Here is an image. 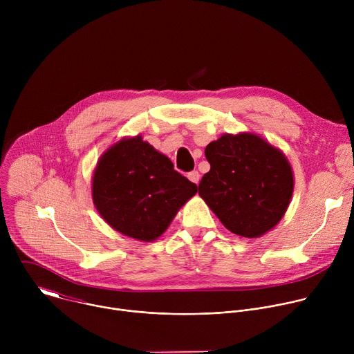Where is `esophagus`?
Segmentation results:
<instances>
[{"instance_id": "esophagus-1", "label": "esophagus", "mask_w": 354, "mask_h": 354, "mask_svg": "<svg viewBox=\"0 0 354 354\" xmlns=\"http://www.w3.org/2000/svg\"><path fill=\"white\" fill-rule=\"evenodd\" d=\"M187 178H189V180H192L193 183H198V180H200V174H198V171H192V172H189L187 174Z\"/></svg>"}]
</instances>
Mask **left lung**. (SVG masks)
<instances>
[{"label":"left lung","instance_id":"8db88e82","mask_svg":"<svg viewBox=\"0 0 354 354\" xmlns=\"http://www.w3.org/2000/svg\"><path fill=\"white\" fill-rule=\"evenodd\" d=\"M205 154L210 171L198 183V194L227 230L258 238L284 216L294 189L286 157L263 138L224 134Z\"/></svg>","mask_w":354,"mask_h":354}]
</instances>
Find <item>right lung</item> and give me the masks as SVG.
<instances>
[{"instance_id": "right-lung-1", "label": "right lung", "mask_w": 354, "mask_h": 354, "mask_svg": "<svg viewBox=\"0 0 354 354\" xmlns=\"http://www.w3.org/2000/svg\"><path fill=\"white\" fill-rule=\"evenodd\" d=\"M196 192V183L140 136L111 147L92 179L99 214L116 231L140 241L157 239Z\"/></svg>"}]
</instances>
